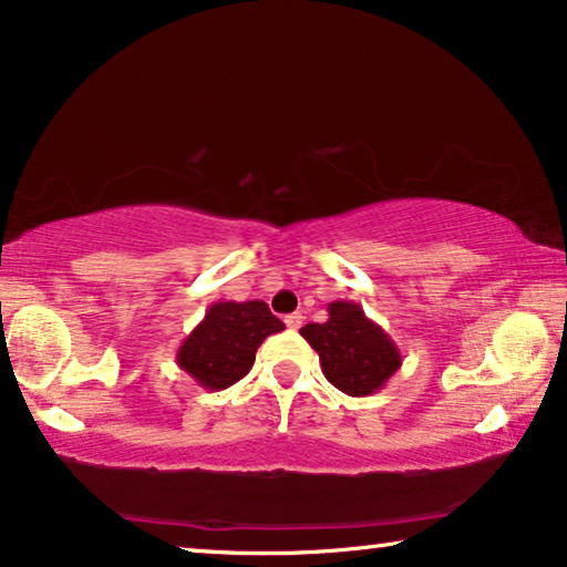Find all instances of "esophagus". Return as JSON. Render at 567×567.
Instances as JSON below:
<instances>
[{"instance_id": "esophagus-1", "label": "esophagus", "mask_w": 567, "mask_h": 567, "mask_svg": "<svg viewBox=\"0 0 567 567\" xmlns=\"http://www.w3.org/2000/svg\"><path fill=\"white\" fill-rule=\"evenodd\" d=\"M302 315L300 312H292V315H287V318H285V324H287V328H290V330H300V324H302Z\"/></svg>"}]
</instances>
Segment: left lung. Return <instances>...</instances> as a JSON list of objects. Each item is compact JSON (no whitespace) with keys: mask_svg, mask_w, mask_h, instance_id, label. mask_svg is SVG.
I'll return each instance as SVG.
<instances>
[{"mask_svg":"<svg viewBox=\"0 0 567 567\" xmlns=\"http://www.w3.org/2000/svg\"><path fill=\"white\" fill-rule=\"evenodd\" d=\"M300 334L320 354L324 378L344 395H372L402 364L398 344L358 302H330L328 320L305 324Z\"/></svg>","mask_w":567,"mask_h":567,"instance_id":"obj_1","label":"left lung"}]
</instances>
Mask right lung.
<instances>
[{"label":"right lung","instance_id":"1","mask_svg":"<svg viewBox=\"0 0 567 567\" xmlns=\"http://www.w3.org/2000/svg\"><path fill=\"white\" fill-rule=\"evenodd\" d=\"M285 330L262 300L215 302L203 322L182 340L177 364L199 388L225 390L243 380L255 362V352L270 334Z\"/></svg>","mask_w":567,"mask_h":567}]
</instances>
